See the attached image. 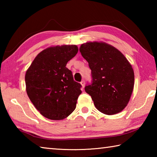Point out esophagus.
<instances>
[{"label": "esophagus", "instance_id": "esophagus-1", "mask_svg": "<svg viewBox=\"0 0 157 157\" xmlns=\"http://www.w3.org/2000/svg\"><path fill=\"white\" fill-rule=\"evenodd\" d=\"M80 84H82V87H84V86H85V82H84V80H82L81 82H80Z\"/></svg>", "mask_w": 157, "mask_h": 157}]
</instances>
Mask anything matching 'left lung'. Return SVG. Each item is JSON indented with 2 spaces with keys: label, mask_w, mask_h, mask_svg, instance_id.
<instances>
[{
  "label": "left lung",
  "mask_w": 157,
  "mask_h": 157,
  "mask_svg": "<svg viewBox=\"0 0 157 157\" xmlns=\"http://www.w3.org/2000/svg\"><path fill=\"white\" fill-rule=\"evenodd\" d=\"M79 51L91 70V83L84 90L95 107L107 115L121 112L128 104L134 89L131 64L116 48L102 42L82 44Z\"/></svg>",
  "instance_id": "1"
}]
</instances>
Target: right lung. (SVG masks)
<instances>
[{
    "instance_id": "obj_1",
    "label": "right lung",
    "mask_w": 157,
    "mask_h": 157,
    "mask_svg": "<svg viewBox=\"0 0 157 157\" xmlns=\"http://www.w3.org/2000/svg\"><path fill=\"white\" fill-rule=\"evenodd\" d=\"M75 45L48 48L39 53L28 71L26 91L34 107L50 120H63L75 110L82 85L66 67L76 55Z\"/></svg>"
}]
</instances>
